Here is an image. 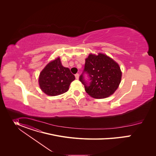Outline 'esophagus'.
<instances>
[{"instance_id":"esophagus-1","label":"esophagus","mask_w":156,"mask_h":156,"mask_svg":"<svg viewBox=\"0 0 156 156\" xmlns=\"http://www.w3.org/2000/svg\"><path fill=\"white\" fill-rule=\"evenodd\" d=\"M75 77H76V79H79V74H75Z\"/></svg>"}]
</instances>
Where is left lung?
<instances>
[{
  "label": "left lung",
  "instance_id": "left-lung-1",
  "mask_svg": "<svg viewBox=\"0 0 156 156\" xmlns=\"http://www.w3.org/2000/svg\"><path fill=\"white\" fill-rule=\"evenodd\" d=\"M87 73L90 81L88 83L83 76ZM122 73L119 65L110 57L102 53L90 54L85 59L83 73L79 80L85 91L95 98H104L112 95L119 87Z\"/></svg>",
  "mask_w": 156,
  "mask_h": 156
}]
</instances>
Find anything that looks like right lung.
<instances>
[{
    "mask_svg": "<svg viewBox=\"0 0 156 156\" xmlns=\"http://www.w3.org/2000/svg\"><path fill=\"white\" fill-rule=\"evenodd\" d=\"M75 76L68 68L63 67L59 58L49 62L40 74L38 82L45 94L56 96L66 92Z\"/></svg>",
    "mask_w": 156,
    "mask_h": 156,
    "instance_id": "obj_1",
    "label": "right lung"
}]
</instances>
